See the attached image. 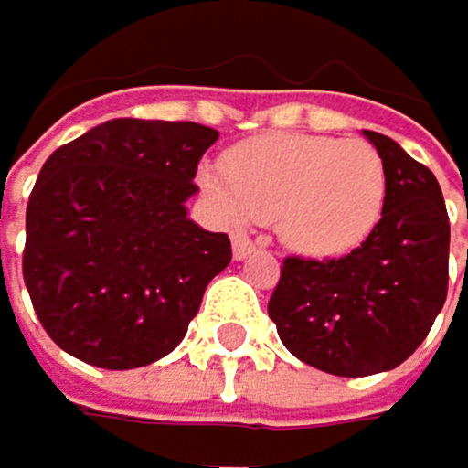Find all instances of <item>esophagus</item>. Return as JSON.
I'll use <instances>...</instances> for the list:
<instances>
[{
  "label": "esophagus",
  "instance_id": "34e87169",
  "mask_svg": "<svg viewBox=\"0 0 468 468\" xmlns=\"http://www.w3.org/2000/svg\"><path fill=\"white\" fill-rule=\"evenodd\" d=\"M255 252V244L250 236H244V232H232V255H236V261H244Z\"/></svg>",
  "mask_w": 468,
  "mask_h": 468
}]
</instances>
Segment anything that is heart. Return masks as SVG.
<instances>
[{
    "mask_svg": "<svg viewBox=\"0 0 468 468\" xmlns=\"http://www.w3.org/2000/svg\"><path fill=\"white\" fill-rule=\"evenodd\" d=\"M202 182L232 221H275L278 239L312 258L346 255L382 218L388 174L365 140L275 134L239 145L227 176L205 171Z\"/></svg>",
    "mask_w": 468,
    "mask_h": 468,
    "instance_id": "obj_1",
    "label": "heart"
}]
</instances>
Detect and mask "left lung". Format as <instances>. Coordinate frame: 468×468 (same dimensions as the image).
Segmentation results:
<instances>
[{"mask_svg":"<svg viewBox=\"0 0 468 468\" xmlns=\"http://www.w3.org/2000/svg\"><path fill=\"white\" fill-rule=\"evenodd\" d=\"M365 137L388 174L379 224L343 258H286L269 297L281 343L334 376L399 367L430 334L449 283V216L435 174L390 137Z\"/></svg>","mask_w":468,"mask_h":468,"instance_id":"1","label":"left lung"}]
</instances>
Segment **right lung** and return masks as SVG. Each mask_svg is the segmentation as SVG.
<instances>
[{"mask_svg": "<svg viewBox=\"0 0 468 468\" xmlns=\"http://www.w3.org/2000/svg\"><path fill=\"white\" fill-rule=\"evenodd\" d=\"M216 140L199 122L117 117L49 154L27 202L22 272L61 351L132 370L182 343L232 258L224 232L185 207Z\"/></svg>", "mask_w": 468, "mask_h": 468, "instance_id": "1", "label": "right lung"}]
</instances>
